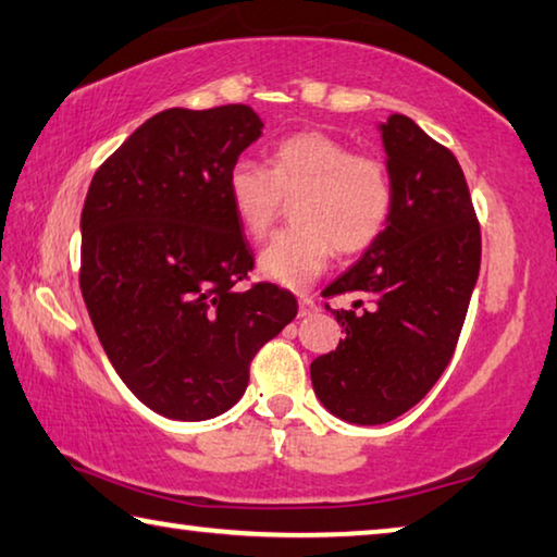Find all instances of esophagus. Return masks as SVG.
I'll return each instance as SVG.
<instances>
[{
    "label": "esophagus",
    "instance_id": "1",
    "mask_svg": "<svg viewBox=\"0 0 557 557\" xmlns=\"http://www.w3.org/2000/svg\"><path fill=\"white\" fill-rule=\"evenodd\" d=\"M320 312V305H317V299L310 295H302L299 297V317H310Z\"/></svg>",
    "mask_w": 557,
    "mask_h": 557
}]
</instances>
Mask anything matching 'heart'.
I'll use <instances>...</instances> for the list:
<instances>
[{"instance_id":"obj_1","label":"heart","mask_w":557,"mask_h":557,"mask_svg":"<svg viewBox=\"0 0 557 557\" xmlns=\"http://www.w3.org/2000/svg\"><path fill=\"white\" fill-rule=\"evenodd\" d=\"M227 198L252 240H264L287 202H297V225L264 247L258 268L277 285L305 289L334 250L359 255L382 237L394 210V178L379 156L355 153L322 131H299L275 146L270 168L237 161L227 173Z\"/></svg>"}]
</instances>
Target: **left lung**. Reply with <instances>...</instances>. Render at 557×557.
Returning a JSON list of instances; mask_svg holds the SVG:
<instances>
[{"mask_svg":"<svg viewBox=\"0 0 557 557\" xmlns=\"http://www.w3.org/2000/svg\"><path fill=\"white\" fill-rule=\"evenodd\" d=\"M394 210L382 237L322 297L344 342L310 367L314 394L349 423H386L429 394L454 357L481 268V225L456 156L392 113L382 126Z\"/></svg>","mask_w":557,"mask_h":557,"instance_id":"1","label":"left lung"}]
</instances>
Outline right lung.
Wrapping results in <instances>:
<instances>
[{"instance_id":"obj_1","label":"right lung","mask_w":557,"mask_h":557,"mask_svg":"<svg viewBox=\"0 0 557 557\" xmlns=\"http://www.w3.org/2000/svg\"><path fill=\"white\" fill-rule=\"evenodd\" d=\"M262 136L250 106L168 109L94 173L82 213L78 285L123 384L168 419L231 409L264 342L297 317L255 268L227 198V173Z\"/></svg>"}]
</instances>
